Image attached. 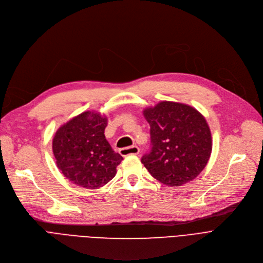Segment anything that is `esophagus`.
I'll return each instance as SVG.
<instances>
[{
  "mask_svg": "<svg viewBox=\"0 0 263 263\" xmlns=\"http://www.w3.org/2000/svg\"><path fill=\"white\" fill-rule=\"evenodd\" d=\"M139 152H140V149H139L138 146L136 145H133V146H129V147H124V148H121L120 149V154L123 156H128V155H138Z\"/></svg>",
  "mask_w": 263,
  "mask_h": 263,
  "instance_id": "1",
  "label": "esophagus"
}]
</instances>
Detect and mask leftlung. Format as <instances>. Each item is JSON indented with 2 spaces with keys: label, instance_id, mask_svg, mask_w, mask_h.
<instances>
[{
  "label": "left lung",
  "instance_id": "left-lung-1",
  "mask_svg": "<svg viewBox=\"0 0 263 263\" xmlns=\"http://www.w3.org/2000/svg\"><path fill=\"white\" fill-rule=\"evenodd\" d=\"M151 126V151L141 162L151 175L171 187L193 180L210 158L212 139L206 119L195 108L163 101L146 107Z\"/></svg>",
  "mask_w": 263,
  "mask_h": 263
}]
</instances>
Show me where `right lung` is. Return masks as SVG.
I'll return each instance as SVG.
<instances>
[{"label": "right lung", "instance_id": "right-lung-1", "mask_svg": "<svg viewBox=\"0 0 263 263\" xmlns=\"http://www.w3.org/2000/svg\"><path fill=\"white\" fill-rule=\"evenodd\" d=\"M107 118L85 111L61 125L53 138L58 168L71 182L99 189L110 181L123 160L106 140Z\"/></svg>", "mask_w": 263, "mask_h": 263}]
</instances>
